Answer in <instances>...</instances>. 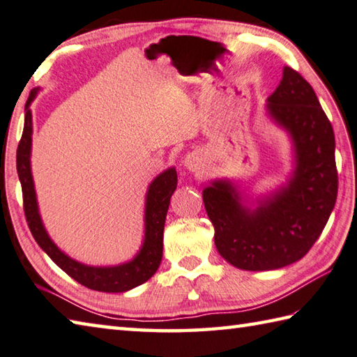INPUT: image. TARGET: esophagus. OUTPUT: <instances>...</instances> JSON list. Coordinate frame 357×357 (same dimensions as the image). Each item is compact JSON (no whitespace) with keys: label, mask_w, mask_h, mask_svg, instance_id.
<instances>
[{"label":"esophagus","mask_w":357,"mask_h":357,"mask_svg":"<svg viewBox=\"0 0 357 357\" xmlns=\"http://www.w3.org/2000/svg\"><path fill=\"white\" fill-rule=\"evenodd\" d=\"M198 160H199L198 154H190V156L185 159V165L189 167L190 170H195V168L198 167Z\"/></svg>","instance_id":"1"}]
</instances>
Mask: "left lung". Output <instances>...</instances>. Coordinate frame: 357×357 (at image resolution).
Masks as SVG:
<instances>
[{"instance_id": "8db88e82", "label": "left lung", "mask_w": 357, "mask_h": 357, "mask_svg": "<svg viewBox=\"0 0 357 357\" xmlns=\"http://www.w3.org/2000/svg\"><path fill=\"white\" fill-rule=\"evenodd\" d=\"M267 107L295 145L296 167L287 187L255 211L241 203L228 181H215L203 190L218 252L250 271L281 268L306 256L325 229L339 187L334 131L310 84L286 67Z\"/></svg>"}]
</instances>
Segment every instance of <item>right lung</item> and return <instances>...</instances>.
Listing matches in <instances>:
<instances>
[{
  "mask_svg": "<svg viewBox=\"0 0 357 357\" xmlns=\"http://www.w3.org/2000/svg\"><path fill=\"white\" fill-rule=\"evenodd\" d=\"M38 89L31 90L29 98L26 101V115L22 140L17 148V173L22 183L23 192V209L24 217L31 229L32 237L38 246L47 252L57 267H61L68 276L73 278L87 289L98 291H120L131 290L140 284L146 282L156 273L162 261V241H164V225L170 204V198L178 184V174L174 168H168L153 181L146 193L145 207V241L142 250L131 262L116 265V267H89L73 261L57 248L45 231L36 199L34 183L31 174V135H32V115L29 105L34 100Z\"/></svg>",
  "mask_w": 357,
  "mask_h": 357,
  "instance_id": "obj_1",
  "label": "right lung"
}]
</instances>
